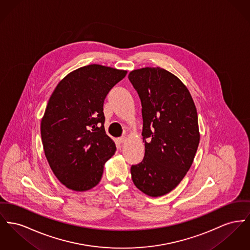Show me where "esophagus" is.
Segmentation results:
<instances>
[{
  "label": "esophagus",
  "instance_id": "1",
  "mask_svg": "<svg viewBox=\"0 0 250 250\" xmlns=\"http://www.w3.org/2000/svg\"><path fill=\"white\" fill-rule=\"evenodd\" d=\"M126 141H127V139L125 137H122V138L119 139L120 144H125V143H126Z\"/></svg>",
  "mask_w": 250,
  "mask_h": 250
}]
</instances>
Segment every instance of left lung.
Segmentation results:
<instances>
[{
    "mask_svg": "<svg viewBox=\"0 0 250 250\" xmlns=\"http://www.w3.org/2000/svg\"><path fill=\"white\" fill-rule=\"evenodd\" d=\"M142 102L145 158L131 166L135 186L152 197L173 191L191 168L200 134L194 102L175 74L160 68L131 71Z\"/></svg>",
    "mask_w": 250,
    "mask_h": 250,
    "instance_id": "obj_1",
    "label": "left lung"
}]
</instances>
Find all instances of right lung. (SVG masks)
I'll list each match as a JSON object with an SVG mask.
<instances>
[{"mask_svg":"<svg viewBox=\"0 0 250 250\" xmlns=\"http://www.w3.org/2000/svg\"><path fill=\"white\" fill-rule=\"evenodd\" d=\"M126 73L98 64L81 67L59 82L48 101L41 124L45 156L70 190L95 187L116 151L104 127V100Z\"/></svg>","mask_w":250,"mask_h":250,"instance_id":"right-lung-1","label":"right lung"}]
</instances>
